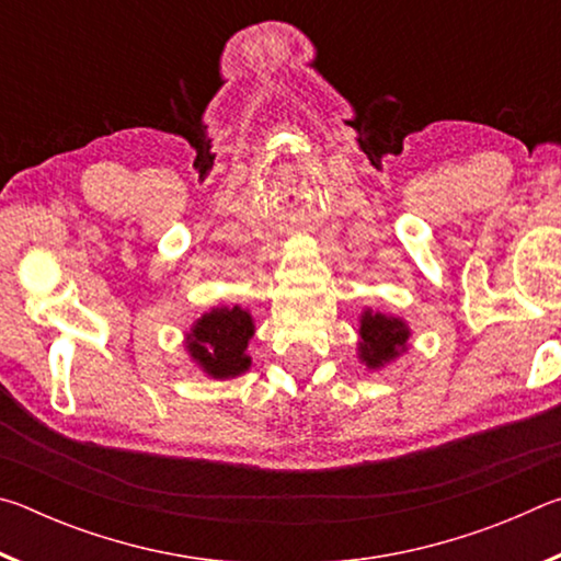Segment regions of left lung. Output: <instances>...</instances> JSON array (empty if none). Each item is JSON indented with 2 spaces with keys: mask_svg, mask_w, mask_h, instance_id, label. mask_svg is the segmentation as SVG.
Instances as JSON below:
<instances>
[{
  "mask_svg": "<svg viewBox=\"0 0 561 561\" xmlns=\"http://www.w3.org/2000/svg\"><path fill=\"white\" fill-rule=\"evenodd\" d=\"M358 358L368 368H381L391 364L408 348V336L411 329L405 327L403 319L381 314V311L366 309L360 314L358 327Z\"/></svg>",
  "mask_w": 561,
  "mask_h": 561,
  "instance_id": "left-lung-1",
  "label": "left lung"
}]
</instances>
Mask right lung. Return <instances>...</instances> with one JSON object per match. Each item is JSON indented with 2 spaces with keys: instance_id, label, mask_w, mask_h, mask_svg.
Listing matches in <instances>:
<instances>
[{
  "instance_id": "1",
  "label": "right lung",
  "mask_w": 561,
  "mask_h": 561,
  "mask_svg": "<svg viewBox=\"0 0 561 561\" xmlns=\"http://www.w3.org/2000/svg\"><path fill=\"white\" fill-rule=\"evenodd\" d=\"M254 336L252 314L242 307H217L190 329L185 346L197 366L213 378H234L250 368L247 344Z\"/></svg>"
}]
</instances>
